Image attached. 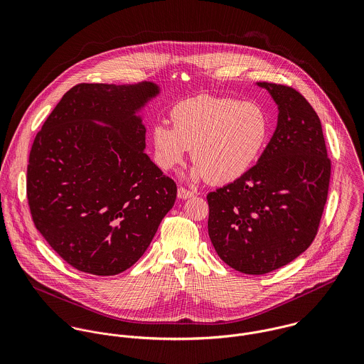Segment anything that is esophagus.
<instances>
[{"label":"esophagus","instance_id":"34e87169","mask_svg":"<svg viewBox=\"0 0 364 364\" xmlns=\"http://www.w3.org/2000/svg\"><path fill=\"white\" fill-rule=\"evenodd\" d=\"M195 193L192 192V191H189V189H186V188H183V186H179L178 188V198L179 199H189V198H192Z\"/></svg>","mask_w":364,"mask_h":364}]
</instances>
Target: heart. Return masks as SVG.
Wrapping results in <instances>:
<instances>
[{
  "label": "heart",
  "mask_w": 364,
  "mask_h": 364,
  "mask_svg": "<svg viewBox=\"0 0 364 364\" xmlns=\"http://www.w3.org/2000/svg\"><path fill=\"white\" fill-rule=\"evenodd\" d=\"M172 127L159 123L151 141L156 165L169 171L189 151L196 162L191 176L228 183L242 176L259 158L270 132L259 105L234 98L199 95L175 105Z\"/></svg>",
  "instance_id": "heart-1"
}]
</instances>
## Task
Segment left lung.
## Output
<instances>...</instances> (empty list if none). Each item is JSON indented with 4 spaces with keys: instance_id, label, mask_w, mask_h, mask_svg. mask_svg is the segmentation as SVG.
Segmentation results:
<instances>
[{
    "instance_id": "1",
    "label": "left lung",
    "mask_w": 364,
    "mask_h": 364,
    "mask_svg": "<svg viewBox=\"0 0 364 364\" xmlns=\"http://www.w3.org/2000/svg\"><path fill=\"white\" fill-rule=\"evenodd\" d=\"M277 105V126L258 162L208 195L217 255L245 274H264L311 245L326 203L331 159L318 114L294 88L258 82Z\"/></svg>"
}]
</instances>
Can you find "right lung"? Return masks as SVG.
<instances>
[{
  "mask_svg": "<svg viewBox=\"0 0 364 364\" xmlns=\"http://www.w3.org/2000/svg\"><path fill=\"white\" fill-rule=\"evenodd\" d=\"M154 82L78 84L32 144L26 195L32 220L77 270L113 276L143 257L176 199V183L144 153L137 114Z\"/></svg>",
  "mask_w": 364,
  "mask_h": 364,
  "instance_id": "obj_1",
  "label": "right lung"
}]
</instances>
